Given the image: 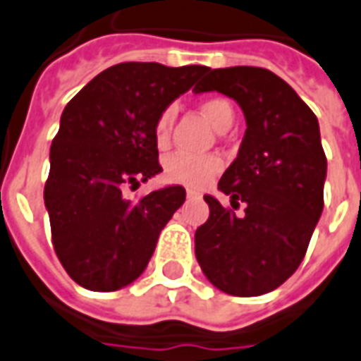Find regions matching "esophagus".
Listing matches in <instances>:
<instances>
[{"mask_svg":"<svg viewBox=\"0 0 361 361\" xmlns=\"http://www.w3.org/2000/svg\"><path fill=\"white\" fill-rule=\"evenodd\" d=\"M186 197L188 199H199V194L195 190H186Z\"/></svg>","mask_w":361,"mask_h":361,"instance_id":"1","label":"esophagus"}]
</instances>
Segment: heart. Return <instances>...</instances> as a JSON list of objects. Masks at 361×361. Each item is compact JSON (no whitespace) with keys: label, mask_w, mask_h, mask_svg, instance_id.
Segmentation results:
<instances>
[{"label":"heart","mask_w":361,"mask_h":361,"mask_svg":"<svg viewBox=\"0 0 361 361\" xmlns=\"http://www.w3.org/2000/svg\"><path fill=\"white\" fill-rule=\"evenodd\" d=\"M199 108L216 130H221L224 126L233 125V121H235V109L226 99H207L201 102ZM171 109H166L158 119L154 137H157V143L160 147L167 143L169 130H171ZM164 169H166V177L169 180L199 188L220 169V160L214 157H194V154L177 152V154H171L167 158Z\"/></svg>","instance_id":"heart-1"}]
</instances>
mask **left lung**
I'll return each instance as SVG.
<instances>
[{"label":"left lung","mask_w":361,"mask_h":361,"mask_svg":"<svg viewBox=\"0 0 361 361\" xmlns=\"http://www.w3.org/2000/svg\"><path fill=\"white\" fill-rule=\"evenodd\" d=\"M194 91L236 100L246 119L238 154L218 183L233 209H246L236 216L204 195L210 216L195 231V257L216 289L264 295L296 272L322 214L326 157L319 121L267 68H214Z\"/></svg>","instance_id":"obj_1"}]
</instances>
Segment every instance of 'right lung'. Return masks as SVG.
<instances>
[{"mask_svg": "<svg viewBox=\"0 0 361 361\" xmlns=\"http://www.w3.org/2000/svg\"><path fill=\"white\" fill-rule=\"evenodd\" d=\"M209 71L203 65L119 63L65 106L50 147L44 204L57 257L78 285L97 293L119 290L147 268L186 190L166 186L140 201L126 199L123 190L162 171L158 119Z\"/></svg>", "mask_w": 361, "mask_h": 361, "instance_id": "1", "label": "right lung"}]
</instances>
